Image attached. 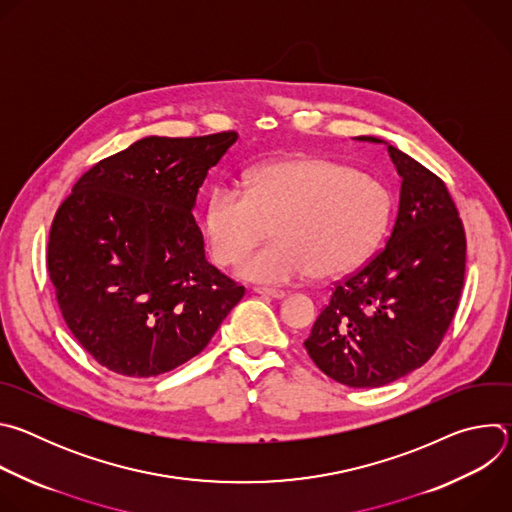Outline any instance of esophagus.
Here are the masks:
<instances>
[{"label":"esophagus","mask_w":512,"mask_h":512,"mask_svg":"<svg viewBox=\"0 0 512 512\" xmlns=\"http://www.w3.org/2000/svg\"><path fill=\"white\" fill-rule=\"evenodd\" d=\"M255 294L259 296H265V298H271V300H281L285 298V291L283 289H273V287H253Z\"/></svg>","instance_id":"obj_1"}]
</instances>
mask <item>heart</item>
Listing matches in <instances>:
<instances>
[{"label": "heart", "instance_id": "obj_1", "mask_svg": "<svg viewBox=\"0 0 512 512\" xmlns=\"http://www.w3.org/2000/svg\"><path fill=\"white\" fill-rule=\"evenodd\" d=\"M393 214L389 186L373 174L320 156L275 160L255 168L247 188L218 184L204 206L210 255L231 265L271 233L277 241L241 263V275L289 283L312 273L344 277L381 245Z\"/></svg>", "mask_w": 512, "mask_h": 512}]
</instances>
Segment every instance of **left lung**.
Listing matches in <instances>:
<instances>
[{
	"instance_id": "obj_1",
	"label": "left lung",
	"mask_w": 512,
	"mask_h": 512,
	"mask_svg": "<svg viewBox=\"0 0 512 512\" xmlns=\"http://www.w3.org/2000/svg\"><path fill=\"white\" fill-rule=\"evenodd\" d=\"M387 150L401 176L387 245L334 283L304 342L324 375L356 389L423 367L454 320L466 273V231L448 186L393 145Z\"/></svg>"
}]
</instances>
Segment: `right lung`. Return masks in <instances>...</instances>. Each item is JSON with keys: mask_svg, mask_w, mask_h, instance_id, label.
I'll return each instance as SVG.
<instances>
[{"mask_svg": "<svg viewBox=\"0 0 512 512\" xmlns=\"http://www.w3.org/2000/svg\"><path fill=\"white\" fill-rule=\"evenodd\" d=\"M237 137H143L89 168L60 202L46 267L68 330L101 367L135 379L170 373L245 296L204 259L192 216Z\"/></svg>", "mask_w": 512, "mask_h": 512, "instance_id": "1", "label": "right lung"}]
</instances>
